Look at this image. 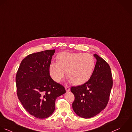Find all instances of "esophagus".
Here are the masks:
<instances>
[{"instance_id": "esophagus-1", "label": "esophagus", "mask_w": 132, "mask_h": 132, "mask_svg": "<svg viewBox=\"0 0 132 132\" xmlns=\"http://www.w3.org/2000/svg\"><path fill=\"white\" fill-rule=\"evenodd\" d=\"M65 88L66 91L67 92H68L70 90V88H69L68 86H66L65 87Z\"/></svg>"}]
</instances>
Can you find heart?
<instances>
[{
  "instance_id": "obj_1",
  "label": "heart",
  "mask_w": 132,
  "mask_h": 132,
  "mask_svg": "<svg viewBox=\"0 0 132 132\" xmlns=\"http://www.w3.org/2000/svg\"><path fill=\"white\" fill-rule=\"evenodd\" d=\"M95 66V59L90 54L63 52L58 55L57 62L50 64L49 72L53 80L59 82L67 71V77L72 83L80 85L89 79Z\"/></svg>"
}]
</instances>
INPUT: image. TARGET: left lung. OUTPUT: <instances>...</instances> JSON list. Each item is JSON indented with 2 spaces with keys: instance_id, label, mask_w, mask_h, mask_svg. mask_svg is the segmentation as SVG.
Segmentation results:
<instances>
[{
  "instance_id": "1",
  "label": "left lung",
  "mask_w": 132,
  "mask_h": 132,
  "mask_svg": "<svg viewBox=\"0 0 132 132\" xmlns=\"http://www.w3.org/2000/svg\"><path fill=\"white\" fill-rule=\"evenodd\" d=\"M94 56L97 62L90 79L70 88L75 96L72 109L78 116L85 119L95 116L105 108L113 86L109 65L97 54Z\"/></svg>"
}]
</instances>
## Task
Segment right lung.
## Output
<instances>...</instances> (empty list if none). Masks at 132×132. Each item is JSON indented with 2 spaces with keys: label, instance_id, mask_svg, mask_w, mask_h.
<instances>
[{
  "label": "right lung",
  "instance_id": "add662e5",
  "mask_svg": "<svg viewBox=\"0 0 132 132\" xmlns=\"http://www.w3.org/2000/svg\"><path fill=\"white\" fill-rule=\"evenodd\" d=\"M54 50L34 53L21 62L16 76L17 95L24 109L39 119L49 117L55 110L56 98L66 93L63 86L50 76Z\"/></svg>",
  "mask_w": 132,
  "mask_h": 132
}]
</instances>
